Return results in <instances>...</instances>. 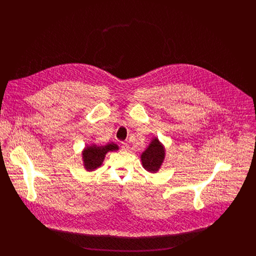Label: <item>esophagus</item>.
I'll return each mask as SVG.
<instances>
[{"label": "esophagus", "instance_id": "obj_1", "mask_svg": "<svg viewBox=\"0 0 256 256\" xmlns=\"http://www.w3.org/2000/svg\"><path fill=\"white\" fill-rule=\"evenodd\" d=\"M120 148H122V151H128V149H130V146H128V144H126V142H122Z\"/></svg>", "mask_w": 256, "mask_h": 256}]
</instances>
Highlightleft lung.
I'll return each mask as SVG.
<instances>
[{"label":"left lung","mask_w":256,"mask_h":256,"mask_svg":"<svg viewBox=\"0 0 256 256\" xmlns=\"http://www.w3.org/2000/svg\"><path fill=\"white\" fill-rule=\"evenodd\" d=\"M164 156L163 146L159 142L158 138L153 140L149 148L142 154L140 158L144 168L152 173L157 172L164 160Z\"/></svg>","instance_id":"1"}]
</instances>
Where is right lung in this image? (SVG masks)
Listing matches in <instances>:
<instances>
[{"label":"right lung","instance_id":"1","mask_svg":"<svg viewBox=\"0 0 256 256\" xmlns=\"http://www.w3.org/2000/svg\"><path fill=\"white\" fill-rule=\"evenodd\" d=\"M118 149V148L116 144H108L106 146H102V147H98V146H95V144L87 147L83 152L85 168L88 171H92L96 169L102 164L105 154L107 152L114 151Z\"/></svg>","mask_w":256,"mask_h":256}]
</instances>
